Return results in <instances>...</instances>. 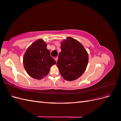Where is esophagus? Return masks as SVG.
<instances>
[{
	"mask_svg": "<svg viewBox=\"0 0 121 121\" xmlns=\"http://www.w3.org/2000/svg\"><path fill=\"white\" fill-rule=\"evenodd\" d=\"M55 60H56V63H57V60H58V57H56V58H55Z\"/></svg>",
	"mask_w": 121,
	"mask_h": 121,
	"instance_id": "1",
	"label": "esophagus"
}]
</instances>
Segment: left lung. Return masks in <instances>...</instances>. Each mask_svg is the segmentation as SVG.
I'll return each instance as SVG.
<instances>
[{"label": "left lung", "instance_id": "1", "mask_svg": "<svg viewBox=\"0 0 121 121\" xmlns=\"http://www.w3.org/2000/svg\"><path fill=\"white\" fill-rule=\"evenodd\" d=\"M61 50L56 65L61 76L69 81L81 77L88 63V54L78 41L68 37L61 43Z\"/></svg>", "mask_w": 121, "mask_h": 121}]
</instances>
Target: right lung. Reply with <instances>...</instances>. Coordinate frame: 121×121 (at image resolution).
I'll list each match as a JSON object with an SVG mask.
<instances>
[{
  "label": "right lung",
  "mask_w": 121,
  "mask_h": 121,
  "mask_svg": "<svg viewBox=\"0 0 121 121\" xmlns=\"http://www.w3.org/2000/svg\"><path fill=\"white\" fill-rule=\"evenodd\" d=\"M50 53L47 44L42 39L33 43L23 58L24 67L27 74L37 80H41L48 75L50 67L56 64Z\"/></svg>",
  "instance_id": "add662e5"
}]
</instances>
